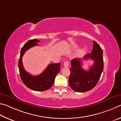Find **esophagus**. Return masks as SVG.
I'll return each instance as SVG.
<instances>
[{
    "instance_id": "1",
    "label": "esophagus",
    "mask_w": 121,
    "mask_h": 121,
    "mask_svg": "<svg viewBox=\"0 0 121 121\" xmlns=\"http://www.w3.org/2000/svg\"><path fill=\"white\" fill-rule=\"evenodd\" d=\"M69 65V61H66L64 63V66L65 67H68Z\"/></svg>"
}]
</instances>
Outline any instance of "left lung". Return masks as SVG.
<instances>
[{"mask_svg": "<svg viewBox=\"0 0 121 121\" xmlns=\"http://www.w3.org/2000/svg\"><path fill=\"white\" fill-rule=\"evenodd\" d=\"M93 49L90 54H86L83 58L92 59L94 64L88 71L82 68L81 59L74 58L71 60L70 75L69 83L73 90L83 92L92 89L98 83L104 69L103 52L99 44L93 41Z\"/></svg>", "mask_w": 121, "mask_h": 121, "instance_id": "1", "label": "left lung"}]
</instances>
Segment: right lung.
<instances>
[{
    "label": "right lung",
    "instance_id": "1",
    "mask_svg": "<svg viewBox=\"0 0 121 121\" xmlns=\"http://www.w3.org/2000/svg\"><path fill=\"white\" fill-rule=\"evenodd\" d=\"M38 39L30 40L21 49L18 60V68L21 79L25 86L30 89L37 91H43L52 87L55 79L60 70V63L50 64L41 74L33 76L25 70L22 63V56L26 50L34 46H38Z\"/></svg>",
    "mask_w": 121,
    "mask_h": 121
}]
</instances>
